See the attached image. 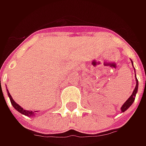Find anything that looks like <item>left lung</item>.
I'll use <instances>...</instances> for the list:
<instances>
[{
	"instance_id": "obj_1",
	"label": "left lung",
	"mask_w": 146,
	"mask_h": 146,
	"mask_svg": "<svg viewBox=\"0 0 146 146\" xmlns=\"http://www.w3.org/2000/svg\"><path fill=\"white\" fill-rule=\"evenodd\" d=\"M136 79H137V77H136ZM137 80V84H136V88H135V89H134V91H133V93L131 95V97L127 99V101H126V102L123 105V106L121 107V110H122V112H124L127 109H128V107L129 106H131V105L133 103V102H134V100H135V98H136V94L137 93V89H138V80L137 79L136 80Z\"/></svg>"
}]
</instances>
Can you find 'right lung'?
I'll use <instances>...</instances> for the list:
<instances>
[{
  "label": "right lung",
  "instance_id": "1",
  "mask_svg": "<svg viewBox=\"0 0 146 146\" xmlns=\"http://www.w3.org/2000/svg\"><path fill=\"white\" fill-rule=\"evenodd\" d=\"M7 93H8V95H9V98L10 99V102H11V104H12V106H14V108L15 110H17L19 112H20L21 114H23V115H27V116H31V115H34V113L32 112V111H30V110H23L21 106H20L19 105H18V104L16 103L14 101V99L12 98L11 97V95L9 94V91L7 90Z\"/></svg>",
  "mask_w": 146,
  "mask_h": 146
}]
</instances>
